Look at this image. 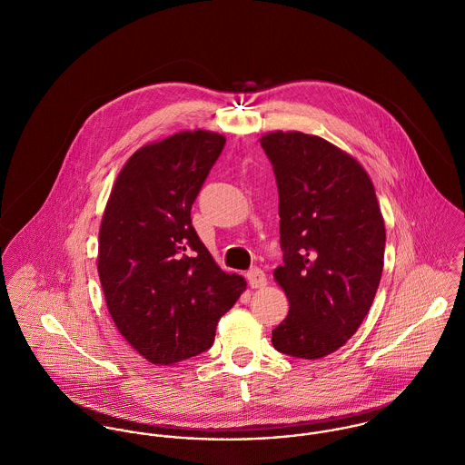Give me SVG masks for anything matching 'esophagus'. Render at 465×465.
I'll list each match as a JSON object with an SVG mask.
<instances>
[{
	"label": "esophagus",
	"instance_id": "1",
	"mask_svg": "<svg viewBox=\"0 0 465 465\" xmlns=\"http://www.w3.org/2000/svg\"><path fill=\"white\" fill-rule=\"evenodd\" d=\"M247 281L251 288H263L266 284L265 272L262 268H251L247 272Z\"/></svg>",
	"mask_w": 465,
	"mask_h": 465
}]
</instances>
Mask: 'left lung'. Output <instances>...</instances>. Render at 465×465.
Returning <instances> with one entry per match:
<instances>
[{
    "mask_svg": "<svg viewBox=\"0 0 465 465\" xmlns=\"http://www.w3.org/2000/svg\"><path fill=\"white\" fill-rule=\"evenodd\" d=\"M279 192L282 265L273 270L290 312L272 331L273 347L319 360L358 331L376 297L385 222L374 184L347 152L312 134L260 139Z\"/></svg>",
    "mask_w": 465,
    "mask_h": 465,
    "instance_id": "left-lung-1",
    "label": "left lung"
}]
</instances>
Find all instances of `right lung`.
Here are the masks:
<instances>
[{"mask_svg":"<svg viewBox=\"0 0 465 465\" xmlns=\"http://www.w3.org/2000/svg\"><path fill=\"white\" fill-rule=\"evenodd\" d=\"M225 137L184 131L135 150L107 200L98 275L122 336L150 363L197 356L247 282L227 273L192 225V205Z\"/></svg>","mask_w":465,"mask_h":465,"instance_id":"1","label":"right lung"}]
</instances>
